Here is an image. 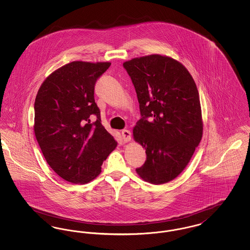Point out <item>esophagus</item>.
Masks as SVG:
<instances>
[{
    "mask_svg": "<svg viewBox=\"0 0 250 250\" xmlns=\"http://www.w3.org/2000/svg\"><path fill=\"white\" fill-rule=\"evenodd\" d=\"M122 137H123V140L124 142H129L131 140V133L130 131L127 130V129H124L122 130Z\"/></svg>",
    "mask_w": 250,
    "mask_h": 250,
    "instance_id": "34e87169",
    "label": "esophagus"
}]
</instances>
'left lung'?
<instances>
[{
  "mask_svg": "<svg viewBox=\"0 0 250 250\" xmlns=\"http://www.w3.org/2000/svg\"><path fill=\"white\" fill-rule=\"evenodd\" d=\"M123 65L140 103L134 139L146 150V161L136 170L146 182L165 184L184 170L202 140L197 86L182 63L166 56L135 58Z\"/></svg>",
  "mask_w": 250,
  "mask_h": 250,
  "instance_id": "1",
  "label": "left lung"
}]
</instances>
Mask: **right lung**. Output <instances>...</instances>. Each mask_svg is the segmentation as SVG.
<instances>
[{
    "instance_id": "add662e5",
    "label": "right lung",
    "mask_w": 250,
    "mask_h": 250,
    "mask_svg": "<svg viewBox=\"0 0 250 250\" xmlns=\"http://www.w3.org/2000/svg\"><path fill=\"white\" fill-rule=\"evenodd\" d=\"M109 66L110 62H72L50 74L36 95V141L50 167L73 184L99 175L117 145L102 125L95 101V83Z\"/></svg>"
}]
</instances>
